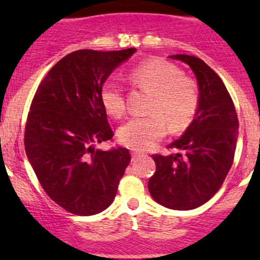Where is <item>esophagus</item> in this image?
Listing matches in <instances>:
<instances>
[{
  "instance_id": "34e87169",
  "label": "esophagus",
  "mask_w": 260,
  "mask_h": 260,
  "mask_svg": "<svg viewBox=\"0 0 260 260\" xmlns=\"http://www.w3.org/2000/svg\"><path fill=\"white\" fill-rule=\"evenodd\" d=\"M141 156H142V153H141V152L132 151V161H137Z\"/></svg>"
}]
</instances>
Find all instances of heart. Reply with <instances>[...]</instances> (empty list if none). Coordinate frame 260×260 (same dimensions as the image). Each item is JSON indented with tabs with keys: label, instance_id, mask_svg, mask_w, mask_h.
I'll return each instance as SVG.
<instances>
[{
	"label": "heart",
	"instance_id": "b5f03b06",
	"mask_svg": "<svg viewBox=\"0 0 260 260\" xmlns=\"http://www.w3.org/2000/svg\"><path fill=\"white\" fill-rule=\"evenodd\" d=\"M129 79L138 88L149 91L145 117H136L118 132L120 142L135 151L152 148L167 133L187 129L200 108V89L195 79L182 74L177 65L153 57L132 69ZM101 102L109 115L120 118L125 112L123 88L106 81L101 89Z\"/></svg>",
	"mask_w": 260,
	"mask_h": 260
}]
</instances>
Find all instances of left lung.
Listing matches in <instances>:
<instances>
[{"instance_id":"obj_1","label":"left lung","mask_w":260,"mask_h":260,"mask_svg":"<svg viewBox=\"0 0 260 260\" xmlns=\"http://www.w3.org/2000/svg\"><path fill=\"white\" fill-rule=\"evenodd\" d=\"M171 59L186 62L195 73L200 108L181 138L167 146L177 153L152 156L156 172L148 190L165 208L191 210L210 200L232 169L239 120L226 86L204 60L183 54Z\"/></svg>"}]
</instances>
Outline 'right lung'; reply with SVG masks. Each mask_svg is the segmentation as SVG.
<instances>
[{"mask_svg": "<svg viewBox=\"0 0 260 260\" xmlns=\"http://www.w3.org/2000/svg\"><path fill=\"white\" fill-rule=\"evenodd\" d=\"M135 51L70 52L49 70L31 102L23 140L26 154L44 191L68 212L98 214L117 195L131 154L123 147L94 148L114 136L101 89Z\"/></svg>", "mask_w": 260, "mask_h": 260, "instance_id": "right-lung-1", "label": "right lung"}]
</instances>
